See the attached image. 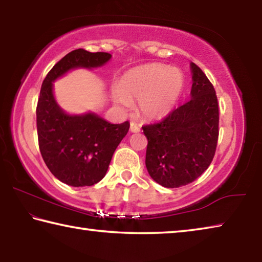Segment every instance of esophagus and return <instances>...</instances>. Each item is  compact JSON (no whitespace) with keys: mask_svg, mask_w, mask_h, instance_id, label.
Returning <instances> with one entry per match:
<instances>
[{"mask_svg":"<svg viewBox=\"0 0 262 262\" xmlns=\"http://www.w3.org/2000/svg\"><path fill=\"white\" fill-rule=\"evenodd\" d=\"M140 129H141V127H140L139 125H137L136 122H134V121L130 122V130H132L133 133H139Z\"/></svg>","mask_w":262,"mask_h":262,"instance_id":"obj_1","label":"esophagus"}]
</instances>
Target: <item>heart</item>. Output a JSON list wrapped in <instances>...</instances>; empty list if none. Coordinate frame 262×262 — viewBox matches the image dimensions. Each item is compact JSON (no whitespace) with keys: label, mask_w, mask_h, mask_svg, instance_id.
<instances>
[{"label":"heart","mask_w":262,"mask_h":262,"mask_svg":"<svg viewBox=\"0 0 262 262\" xmlns=\"http://www.w3.org/2000/svg\"><path fill=\"white\" fill-rule=\"evenodd\" d=\"M184 77L178 69L150 63L133 68L122 75L114 100L121 106L139 100L141 114L157 119L166 114L183 89Z\"/></svg>","instance_id":"obj_1"}]
</instances>
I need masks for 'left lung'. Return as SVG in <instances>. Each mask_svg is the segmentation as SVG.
<instances>
[{"label": "left lung", "instance_id": "obj_1", "mask_svg": "<svg viewBox=\"0 0 262 262\" xmlns=\"http://www.w3.org/2000/svg\"><path fill=\"white\" fill-rule=\"evenodd\" d=\"M190 99L161 121L142 126L148 140L145 166L151 178L167 188L193 183L215 156L219 141V101L214 85L190 63Z\"/></svg>", "mask_w": 262, "mask_h": 262}]
</instances>
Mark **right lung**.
<instances>
[{
    "label": "right lung",
    "instance_id": "1",
    "mask_svg": "<svg viewBox=\"0 0 262 262\" xmlns=\"http://www.w3.org/2000/svg\"><path fill=\"white\" fill-rule=\"evenodd\" d=\"M110 59L105 52L75 50L56 62L40 89L35 111L40 154L52 174L74 187L92 186L104 178L129 122L113 125L94 113H64L53 96V82L70 69L100 67Z\"/></svg>",
    "mask_w": 262,
    "mask_h": 262
}]
</instances>
